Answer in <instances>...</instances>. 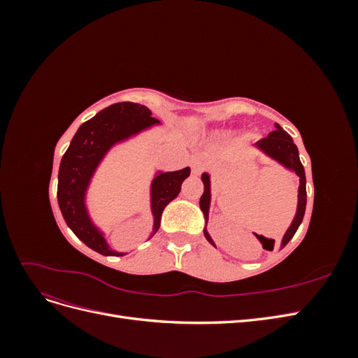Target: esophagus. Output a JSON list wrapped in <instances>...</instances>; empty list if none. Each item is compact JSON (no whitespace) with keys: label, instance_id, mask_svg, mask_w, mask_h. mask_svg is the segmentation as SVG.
<instances>
[{"label":"esophagus","instance_id":"esophagus-1","mask_svg":"<svg viewBox=\"0 0 358 358\" xmlns=\"http://www.w3.org/2000/svg\"><path fill=\"white\" fill-rule=\"evenodd\" d=\"M203 169H204V164H203V162H201L200 159L192 161V175H194V176H199L200 173L203 171Z\"/></svg>","mask_w":358,"mask_h":358}]
</instances>
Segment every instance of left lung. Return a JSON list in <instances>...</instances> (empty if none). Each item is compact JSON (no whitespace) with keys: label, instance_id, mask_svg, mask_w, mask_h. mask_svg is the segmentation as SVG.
Segmentation results:
<instances>
[{"label":"left lung","instance_id":"8db88e82","mask_svg":"<svg viewBox=\"0 0 358 358\" xmlns=\"http://www.w3.org/2000/svg\"><path fill=\"white\" fill-rule=\"evenodd\" d=\"M255 145L259 149H262L263 152H266L267 155H270L272 158H275L276 161H279L280 164H284L285 167L291 169L300 178L297 213L294 216V221H292L291 227H289L288 231L284 236V239H282V245H280V246L284 248L292 239V236L296 234L299 225L303 221V216H305V210H306V176H305V169H303V164H301V161L299 158L297 146L294 145V142H292V138L289 137V134L287 131H284V129L280 128L279 125H276L275 131H272L267 137L259 140V142H257ZM201 180H203V185H204V191H203V196L200 197V209L204 213L206 221H208L209 203H210V179H209V175H206V173H204V175L201 176ZM204 236H206V239H208L215 246L212 237L209 236L208 231H206V229H204ZM257 237L259 241H262V243L264 245L266 249H273L275 241L266 239L264 236H258V234H257Z\"/></svg>","mask_w":358,"mask_h":358}]
</instances>
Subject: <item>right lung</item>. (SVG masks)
<instances>
[{
    "mask_svg": "<svg viewBox=\"0 0 358 358\" xmlns=\"http://www.w3.org/2000/svg\"><path fill=\"white\" fill-rule=\"evenodd\" d=\"M159 121L146 106L122 101L96 113L80 125L64 154L58 175V204L64 220L79 239L103 255H122L112 251L103 234L92 225L85 208V191L95 167L119 140L133 136ZM191 173L189 167L159 173L152 182L154 233L158 231L161 213L178 197L182 182Z\"/></svg>",
    "mask_w": 358,
    "mask_h": 358,
    "instance_id": "obj_1",
    "label": "right lung"
}]
</instances>
